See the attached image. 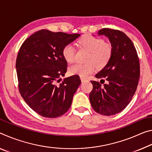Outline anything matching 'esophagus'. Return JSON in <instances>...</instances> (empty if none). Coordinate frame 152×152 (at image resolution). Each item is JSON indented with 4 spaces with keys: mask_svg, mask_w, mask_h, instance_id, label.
Masks as SVG:
<instances>
[{
    "mask_svg": "<svg viewBox=\"0 0 152 152\" xmlns=\"http://www.w3.org/2000/svg\"><path fill=\"white\" fill-rule=\"evenodd\" d=\"M80 80L82 81V83H85V82H87L88 80L85 78H83V77H80Z\"/></svg>",
    "mask_w": 152,
    "mask_h": 152,
    "instance_id": "obj_1",
    "label": "esophagus"
}]
</instances>
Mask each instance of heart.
Instances as JSON below:
<instances>
[{
	"label": "heart",
	"instance_id": "b5f03b06",
	"mask_svg": "<svg viewBox=\"0 0 152 152\" xmlns=\"http://www.w3.org/2000/svg\"><path fill=\"white\" fill-rule=\"evenodd\" d=\"M78 43L82 48L91 52L88 59V61L90 63H77L72 65L69 68V72L72 75L86 77L95 71L96 64L98 67H104L112 57V46L105 43L102 38L86 35L82 38ZM62 53L64 59L68 63H73L76 60V49L72 44L65 46Z\"/></svg>",
	"mask_w": 152,
	"mask_h": 152
}]
</instances>
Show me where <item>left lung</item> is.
I'll use <instances>...</instances> for the list:
<instances>
[{
	"label": "left lung",
	"mask_w": 152,
	"mask_h": 152,
	"mask_svg": "<svg viewBox=\"0 0 152 152\" xmlns=\"http://www.w3.org/2000/svg\"><path fill=\"white\" fill-rule=\"evenodd\" d=\"M109 38L112 55L109 62L95 75L104 78L103 85L91 81L93 88L89 95L91 106L98 114L112 115L122 112L131 102L140 76L139 60L131 40L120 30L103 28L98 36ZM100 83L102 82L100 81Z\"/></svg>",
	"instance_id": "obj_1"
}]
</instances>
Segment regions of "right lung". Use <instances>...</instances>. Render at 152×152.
I'll list each match as a JSON object with an SVG mask.
<instances>
[{"label": "right lung", "instance_id": "obj_1", "mask_svg": "<svg viewBox=\"0 0 152 152\" xmlns=\"http://www.w3.org/2000/svg\"><path fill=\"white\" fill-rule=\"evenodd\" d=\"M41 30L21 45L16 60L19 90L30 108L43 117L61 116L69 109L81 80L78 75L64 79L67 61L64 47L80 37Z\"/></svg>", "mask_w": 152, "mask_h": 152}]
</instances>
